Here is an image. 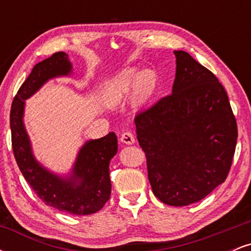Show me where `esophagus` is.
<instances>
[{
    "label": "esophagus",
    "instance_id": "34e87169",
    "mask_svg": "<svg viewBox=\"0 0 251 251\" xmlns=\"http://www.w3.org/2000/svg\"><path fill=\"white\" fill-rule=\"evenodd\" d=\"M120 142L125 144V145H132V144H134L135 139L131 132H124L122 134V138H120Z\"/></svg>",
    "mask_w": 251,
    "mask_h": 251
}]
</instances>
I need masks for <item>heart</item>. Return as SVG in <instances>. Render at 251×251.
<instances>
[{"mask_svg": "<svg viewBox=\"0 0 251 251\" xmlns=\"http://www.w3.org/2000/svg\"><path fill=\"white\" fill-rule=\"evenodd\" d=\"M157 76L153 70L145 68L138 73L135 67L118 72L106 82L102 98L109 106H117L132 89V103L135 107L143 106L153 94Z\"/></svg>", "mask_w": 251, "mask_h": 251, "instance_id": "1", "label": "heart"}]
</instances>
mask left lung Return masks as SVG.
Wrapping results in <instances>:
<instances>
[{
    "mask_svg": "<svg viewBox=\"0 0 251 251\" xmlns=\"http://www.w3.org/2000/svg\"><path fill=\"white\" fill-rule=\"evenodd\" d=\"M171 94L137 116L155 197L172 206L203 200L226 180L237 125L218 79L184 50H175Z\"/></svg>",
    "mask_w": 251,
    "mask_h": 251,
    "instance_id": "1",
    "label": "left lung"
}]
</instances>
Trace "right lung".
<instances>
[{"mask_svg":"<svg viewBox=\"0 0 251 251\" xmlns=\"http://www.w3.org/2000/svg\"><path fill=\"white\" fill-rule=\"evenodd\" d=\"M72 75L73 66L63 51L34 66L11 103V143L25 179L47 205L71 215H92L105 205L111 195L109 162L118 151L116 133L86 140L70 171L59 174L36 159L25 125V100L50 80Z\"/></svg>","mask_w":251,"mask_h":251,"instance_id":"obj_1","label":"right lung"}]
</instances>
